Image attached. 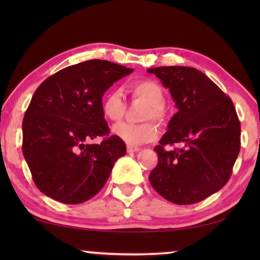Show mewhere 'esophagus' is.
Masks as SVG:
<instances>
[{
    "instance_id": "obj_1",
    "label": "esophagus",
    "mask_w": 260,
    "mask_h": 260,
    "mask_svg": "<svg viewBox=\"0 0 260 260\" xmlns=\"http://www.w3.org/2000/svg\"><path fill=\"white\" fill-rule=\"evenodd\" d=\"M126 150H127V152H137L138 150H140V148H138V147H131V145H127Z\"/></svg>"
}]
</instances>
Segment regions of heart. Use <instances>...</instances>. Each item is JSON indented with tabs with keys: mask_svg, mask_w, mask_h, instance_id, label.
Segmentation results:
<instances>
[{
	"mask_svg": "<svg viewBox=\"0 0 260 260\" xmlns=\"http://www.w3.org/2000/svg\"><path fill=\"white\" fill-rule=\"evenodd\" d=\"M129 91L134 99L144 102L145 106L142 113L143 119H155L159 123L166 120L167 111L165 103V92L161 85L154 80H137L129 86ZM125 112L122 92L118 90L110 91L103 99V113L110 120H119ZM112 133L116 137L125 142L129 145H141L154 141L158 135L157 126L151 120L134 124L119 123L112 127Z\"/></svg>",
	"mask_w": 260,
	"mask_h": 260,
	"instance_id": "1",
	"label": "heart"
}]
</instances>
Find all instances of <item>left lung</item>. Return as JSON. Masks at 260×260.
Returning a JSON list of instances; mask_svg holds the SVG:
<instances>
[{
    "instance_id": "1",
    "label": "left lung",
    "mask_w": 260,
    "mask_h": 260,
    "mask_svg": "<svg viewBox=\"0 0 260 260\" xmlns=\"http://www.w3.org/2000/svg\"><path fill=\"white\" fill-rule=\"evenodd\" d=\"M168 88L177 112L154 150L149 175L157 193L173 204L191 205L227 183L240 150V122L231 99L201 71L184 66L148 69ZM184 147L166 151V145Z\"/></svg>"
}]
</instances>
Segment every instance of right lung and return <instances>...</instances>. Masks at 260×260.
<instances>
[{"mask_svg":"<svg viewBox=\"0 0 260 260\" xmlns=\"http://www.w3.org/2000/svg\"><path fill=\"white\" fill-rule=\"evenodd\" d=\"M133 71L88 60L53 74L34 92L22 123V152L41 193L76 205L104 187L126 145L109 136L102 98ZM98 136H106L101 145L88 143Z\"/></svg>","mask_w":260,"mask_h":260,"instance_id":"add662e5","label":"right lung"}]
</instances>
